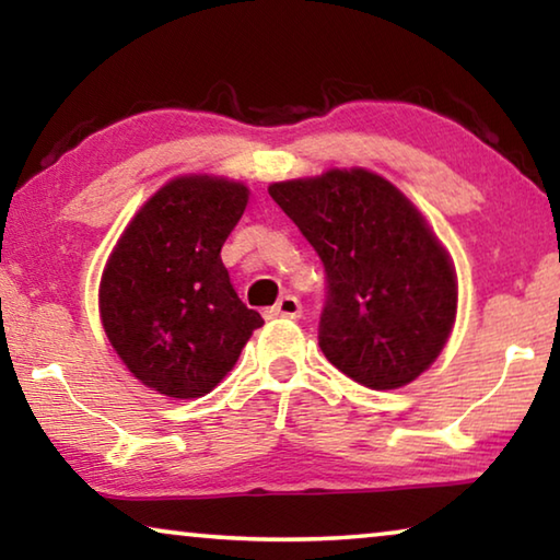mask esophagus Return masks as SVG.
Returning a JSON list of instances; mask_svg holds the SVG:
<instances>
[{"mask_svg":"<svg viewBox=\"0 0 560 560\" xmlns=\"http://www.w3.org/2000/svg\"><path fill=\"white\" fill-rule=\"evenodd\" d=\"M271 314L273 316H283V318H299L301 316V301L296 296H291V294L281 296L277 301V306L271 308Z\"/></svg>","mask_w":560,"mask_h":560,"instance_id":"1","label":"esophagus"}]
</instances>
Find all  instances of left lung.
I'll return each instance as SVG.
<instances>
[{
  "label": "left lung",
  "instance_id": "left-lung-1",
  "mask_svg": "<svg viewBox=\"0 0 560 560\" xmlns=\"http://www.w3.org/2000/svg\"><path fill=\"white\" fill-rule=\"evenodd\" d=\"M326 273L318 346L361 386L388 392L421 376L456 318V273L423 217L366 168L269 186Z\"/></svg>",
  "mask_w": 560,
  "mask_h": 560
}]
</instances>
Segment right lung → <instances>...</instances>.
<instances>
[{
  "label": "right lung",
  "instance_id": "1",
  "mask_svg": "<svg viewBox=\"0 0 560 560\" xmlns=\"http://www.w3.org/2000/svg\"><path fill=\"white\" fill-rule=\"evenodd\" d=\"M246 201L248 189L236 182H168L139 209L106 261L104 331L131 374L159 394H209L264 324L238 299L221 261Z\"/></svg>",
  "mask_w": 560,
  "mask_h": 560
}]
</instances>
